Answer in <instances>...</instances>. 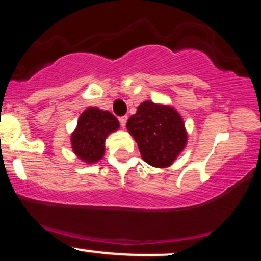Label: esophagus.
I'll use <instances>...</instances> for the list:
<instances>
[{"label": "esophagus", "mask_w": 261, "mask_h": 261, "mask_svg": "<svg viewBox=\"0 0 261 261\" xmlns=\"http://www.w3.org/2000/svg\"><path fill=\"white\" fill-rule=\"evenodd\" d=\"M119 121H120L121 126L125 127V125H126V122H127V116L126 115L121 116V118H119Z\"/></svg>", "instance_id": "obj_1"}]
</instances>
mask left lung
<instances>
[{
	"label": "left lung",
	"instance_id": "obj_1",
	"mask_svg": "<svg viewBox=\"0 0 261 261\" xmlns=\"http://www.w3.org/2000/svg\"><path fill=\"white\" fill-rule=\"evenodd\" d=\"M127 131L142 160L155 168H168L188 143V131L178 110L169 104L145 100L130 116Z\"/></svg>",
	"mask_w": 261,
	"mask_h": 261
}]
</instances>
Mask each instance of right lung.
I'll return each mask as SVG.
<instances>
[{
    "label": "right lung",
    "instance_id": "obj_1",
    "mask_svg": "<svg viewBox=\"0 0 261 261\" xmlns=\"http://www.w3.org/2000/svg\"><path fill=\"white\" fill-rule=\"evenodd\" d=\"M119 127V120L110 112L97 107L87 108L71 134V147L74 155L87 164L99 162L106 153L107 137Z\"/></svg>",
    "mask_w": 261,
    "mask_h": 261
}]
</instances>
